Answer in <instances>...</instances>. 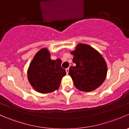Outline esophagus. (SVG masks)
<instances>
[{
	"mask_svg": "<svg viewBox=\"0 0 129 129\" xmlns=\"http://www.w3.org/2000/svg\"><path fill=\"white\" fill-rule=\"evenodd\" d=\"M69 68H67L66 69V73H67V74H69Z\"/></svg>",
	"mask_w": 129,
	"mask_h": 129,
	"instance_id": "34e87169",
	"label": "esophagus"
}]
</instances>
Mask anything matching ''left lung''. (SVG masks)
Here are the masks:
<instances>
[{
  "label": "left lung",
  "instance_id": "1",
  "mask_svg": "<svg viewBox=\"0 0 129 129\" xmlns=\"http://www.w3.org/2000/svg\"><path fill=\"white\" fill-rule=\"evenodd\" d=\"M73 62L69 74L77 89L89 92L100 87L104 82L108 67L102 55L95 49L86 44H77L74 51Z\"/></svg>",
  "mask_w": 129,
  "mask_h": 129
}]
</instances>
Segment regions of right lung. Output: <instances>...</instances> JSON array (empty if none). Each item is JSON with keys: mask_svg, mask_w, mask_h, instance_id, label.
I'll return each mask as SVG.
<instances>
[{"mask_svg": "<svg viewBox=\"0 0 129 129\" xmlns=\"http://www.w3.org/2000/svg\"><path fill=\"white\" fill-rule=\"evenodd\" d=\"M60 59L52 60L47 48L40 49L34 56L27 71L28 80L35 90L41 93H52L60 85L66 71Z\"/></svg>", "mask_w": 129, "mask_h": 129, "instance_id": "right-lung-1", "label": "right lung"}]
</instances>
